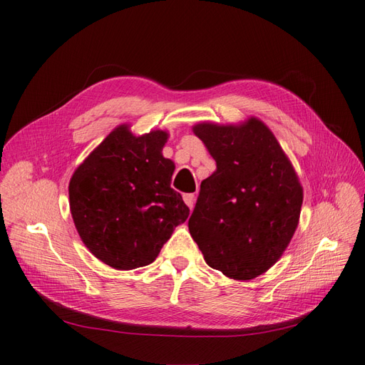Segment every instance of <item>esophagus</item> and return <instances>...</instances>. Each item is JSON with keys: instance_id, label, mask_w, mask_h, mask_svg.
Masks as SVG:
<instances>
[{"instance_id": "34e87169", "label": "esophagus", "mask_w": 365, "mask_h": 365, "mask_svg": "<svg viewBox=\"0 0 365 365\" xmlns=\"http://www.w3.org/2000/svg\"><path fill=\"white\" fill-rule=\"evenodd\" d=\"M184 202L187 204V207H189L190 210L193 208V205H195V195L193 193H187V195H184Z\"/></svg>"}]
</instances>
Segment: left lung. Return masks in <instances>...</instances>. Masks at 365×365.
Listing matches in <instances>:
<instances>
[{
    "label": "left lung",
    "instance_id": "left-lung-1",
    "mask_svg": "<svg viewBox=\"0 0 365 365\" xmlns=\"http://www.w3.org/2000/svg\"><path fill=\"white\" fill-rule=\"evenodd\" d=\"M216 170L201 182L189 230L208 267L235 280L267 272L288 248L300 219L303 187L271 129L200 123Z\"/></svg>",
    "mask_w": 365,
    "mask_h": 365
}]
</instances>
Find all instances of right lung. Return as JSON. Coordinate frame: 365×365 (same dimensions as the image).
<instances>
[{"label":"right lung","mask_w":365,"mask_h":365,"mask_svg":"<svg viewBox=\"0 0 365 365\" xmlns=\"http://www.w3.org/2000/svg\"><path fill=\"white\" fill-rule=\"evenodd\" d=\"M169 134L135 137L120 125L70 180V210L85 247L111 268L128 271L157 259L190 210L170 187L175 164L163 157Z\"/></svg>","instance_id":"right-lung-1"}]
</instances>
